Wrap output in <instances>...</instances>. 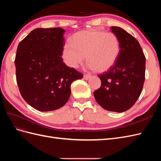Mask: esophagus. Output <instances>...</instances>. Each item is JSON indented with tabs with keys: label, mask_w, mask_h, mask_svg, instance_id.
Returning a JSON list of instances; mask_svg holds the SVG:
<instances>
[{
	"label": "esophagus",
	"mask_w": 161,
	"mask_h": 161,
	"mask_svg": "<svg viewBox=\"0 0 161 161\" xmlns=\"http://www.w3.org/2000/svg\"><path fill=\"white\" fill-rule=\"evenodd\" d=\"M83 77H84V79L85 80H87V79H89V78L91 77V75H89V74H85Z\"/></svg>",
	"instance_id": "34e87169"
}]
</instances>
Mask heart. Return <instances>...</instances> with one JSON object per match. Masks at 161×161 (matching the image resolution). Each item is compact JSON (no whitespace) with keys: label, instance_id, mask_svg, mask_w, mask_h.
<instances>
[{"label":"heart","instance_id":"obj_1","mask_svg":"<svg viewBox=\"0 0 161 161\" xmlns=\"http://www.w3.org/2000/svg\"><path fill=\"white\" fill-rule=\"evenodd\" d=\"M66 43L62 56L65 64L76 69L83 63L85 56L91 69L103 72L114 66L120 53L119 39L115 33L91 30L73 34Z\"/></svg>","mask_w":161,"mask_h":161}]
</instances>
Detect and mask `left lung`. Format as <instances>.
<instances>
[{
    "label": "left lung",
    "instance_id": "1",
    "mask_svg": "<svg viewBox=\"0 0 161 161\" xmlns=\"http://www.w3.org/2000/svg\"><path fill=\"white\" fill-rule=\"evenodd\" d=\"M111 31L119 39L120 53L111 69L98 75L101 85L93 95L103 109L119 113L130 109L142 92L146 58L134 36L118 27Z\"/></svg>",
    "mask_w": 161,
    "mask_h": 161
}]
</instances>
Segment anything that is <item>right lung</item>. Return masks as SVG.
<instances>
[{
    "label": "right lung",
    "mask_w": 161,
    "mask_h": 161,
    "mask_svg": "<svg viewBox=\"0 0 161 161\" xmlns=\"http://www.w3.org/2000/svg\"><path fill=\"white\" fill-rule=\"evenodd\" d=\"M64 31L60 27L37 28L18 45L17 83L23 99L37 110L62 108L70 96L72 82L83 77L63 62Z\"/></svg>",
    "instance_id": "right-lung-1"
}]
</instances>
